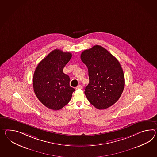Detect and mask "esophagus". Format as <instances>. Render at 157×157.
Returning a JSON list of instances; mask_svg holds the SVG:
<instances>
[{"mask_svg": "<svg viewBox=\"0 0 157 157\" xmlns=\"http://www.w3.org/2000/svg\"><path fill=\"white\" fill-rule=\"evenodd\" d=\"M82 88V86H81V85H79V86H78L77 87H76V89H81Z\"/></svg>", "mask_w": 157, "mask_h": 157, "instance_id": "obj_1", "label": "esophagus"}]
</instances>
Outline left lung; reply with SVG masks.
<instances>
[{
  "label": "left lung",
  "mask_w": 157,
  "mask_h": 157,
  "mask_svg": "<svg viewBox=\"0 0 157 157\" xmlns=\"http://www.w3.org/2000/svg\"><path fill=\"white\" fill-rule=\"evenodd\" d=\"M88 70L89 83L84 94L89 102L99 109L111 107L122 94L125 79L119 61L107 49L95 45L80 55Z\"/></svg>",
  "instance_id": "8db88e82"
}]
</instances>
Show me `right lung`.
Listing matches in <instances>:
<instances>
[{
    "label": "right lung",
    "mask_w": 157,
    "mask_h": 157,
    "mask_svg": "<svg viewBox=\"0 0 157 157\" xmlns=\"http://www.w3.org/2000/svg\"><path fill=\"white\" fill-rule=\"evenodd\" d=\"M72 54L59 49L51 52L37 65L33 78V86L38 100L45 107L57 111L68 104L74 88L70 78L63 72Z\"/></svg>",
    "instance_id": "1"
}]
</instances>
